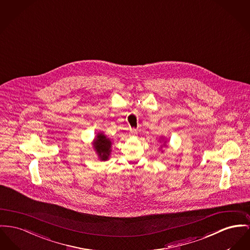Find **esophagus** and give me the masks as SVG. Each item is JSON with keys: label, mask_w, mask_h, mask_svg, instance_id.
<instances>
[{"label": "esophagus", "mask_w": 250, "mask_h": 250, "mask_svg": "<svg viewBox=\"0 0 250 250\" xmlns=\"http://www.w3.org/2000/svg\"><path fill=\"white\" fill-rule=\"evenodd\" d=\"M130 132H131V134L133 135V136L137 134V130H136V129H133H133H131V130H130Z\"/></svg>", "instance_id": "1"}]
</instances>
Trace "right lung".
Returning <instances> with one entry per match:
<instances>
[{
	"mask_svg": "<svg viewBox=\"0 0 250 250\" xmlns=\"http://www.w3.org/2000/svg\"><path fill=\"white\" fill-rule=\"evenodd\" d=\"M111 141L106 138L105 135L103 134H99L98 138L95 141V148L97 150L98 154L100 155L101 160H107L108 156L111 151Z\"/></svg>",
	"mask_w": 250,
	"mask_h": 250,
	"instance_id": "add662e5",
	"label": "right lung"
}]
</instances>
